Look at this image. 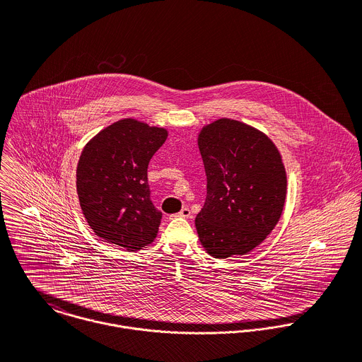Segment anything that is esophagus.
Masks as SVG:
<instances>
[{"instance_id":"obj_1","label":"esophagus","mask_w":362,"mask_h":362,"mask_svg":"<svg viewBox=\"0 0 362 362\" xmlns=\"http://www.w3.org/2000/svg\"><path fill=\"white\" fill-rule=\"evenodd\" d=\"M191 210L188 209V207H182L181 210H180V213H177V214H171L170 217L171 218H175V217H184V218H189L191 217Z\"/></svg>"}]
</instances>
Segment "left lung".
<instances>
[{
	"mask_svg": "<svg viewBox=\"0 0 362 362\" xmlns=\"http://www.w3.org/2000/svg\"><path fill=\"white\" fill-rule=\"evenodd\" d=\"M198 145L207 181L206 201L195 218L201 244L214 258L245 255L283 213L281 156L263 132L230 118L204 127Z\"/></svg>",
	"mask_w": 362,
	"mask_h": 362,
	"instance_id": "obj_1",
	"label": "left lung"
}]
</instances>
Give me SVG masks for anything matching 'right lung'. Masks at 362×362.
<instances>
[{"mask_svg": "<svg viewBox=\"0 0 362 362\" xmlns=\"http://www.w3.org/2000/svg\"><path fill=\"white\" fill-rule=\"evenodd\" d=\"M165 139L164 128L125 118L83 148L76 191L85 218L104 241L128 251L153 243L161 211L151 201L148 165Z\"/></svg>", "mask_w": 362, "mask_h": 362, "instance_id": "add662e5", "label": "right lung"}]
</instances>
